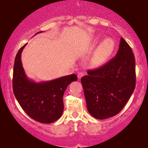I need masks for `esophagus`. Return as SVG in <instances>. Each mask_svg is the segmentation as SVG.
I'll return each mask as SVG.
<instances>
[{
  "instance_id": "1",
  "label": "esophagus",
  "mask_w": 148,
  "mask_h": 148,
  "mask_svg": "<svg viewBox=\"0 0 148 148\" xmlns=\"http://www.w3.org/2000/svg\"><path fill=\"white\" fill-rule=\"evenodd\" d=\"M84 75H85V74L84 72H79V74H78V78H79V79H81V78L83 77Z\"/></svg>"
}]
</instances>
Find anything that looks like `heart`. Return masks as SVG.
Listing matches in <instances>:
<instances>
[{
	"instance_id": "obj_1",
	"label": "heart",
	"mask_w": 148,
	"mask_h": 148,
	"mask_svg": "<svg viewBox=\"0 0 148 148\" xmlns=\"http://www.w3.org/2000/svg\"><path fill=\"white\" fill-rule=\"evenodd\" d=\"M99 37L95 38V42L99 41ZM115 49V42L113 39L107 37L104 39L99 45L97 47L92 56L91 58L90 64L93 67H99L102 66L109 60Z\"/></svg>"
}]
</instances>
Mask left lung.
I'll list each match as a JSON object with an SVG mask.
<instances>
[{
	"label": "left lung",
	"mask_w": 148,
	"mask_h": 148,
	"mask_svg": "<svg viewBox=\"0 0 148 148\" xmlns=\"http://www.w3.org/2000/svg\"><path fill=\"white\" fill-rule=\"evenodd\" d=\"M81 81L92 116L103 120L120 113L136 86L135 58L130 45L122 37L115 57L99 68L88 70Z\"/></svg>",
	"instance_id": "left-lung-1"
}]
</instances>
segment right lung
I'll return each mask as SVG.
<instances>
[{"instance_id": "1", "label": "right lung", "mask_w": 148, "mask_h": 148, "mask_svg": "<svg viewBox=\"0 0 148 148\" xmlns=\"http://www.w3.org/2000/svg\"><path fill=\"white\" fill-rule=\"evenodd\" d=\"M40 33L42 31L36 34ZM25 45L18 50L14 60L12 79L14 95L28 116L39 123H52L62 115L64 92L69 84L77 81V76L73 74L40 83L29 79L25 75L21 60L22 51Z\"/></svg>"}]
</instances>
